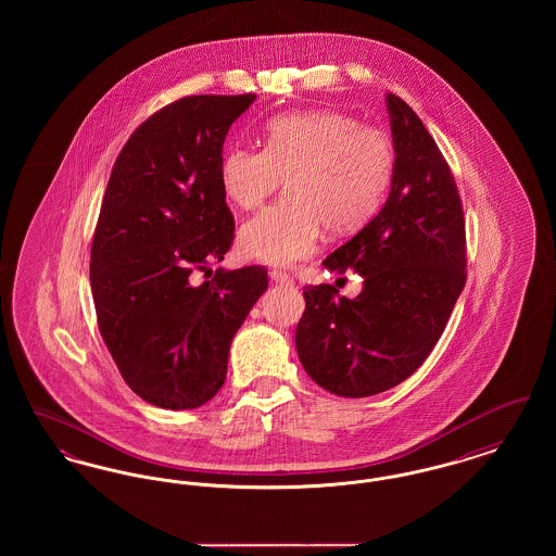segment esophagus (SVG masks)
<instances>
[{
  "label": "esophagus",
  "mask_w": 556,
  "mask_h": 556,
  "mask_svg": "<svg viewBox=\"0 0 556 556\" xmlns=\"http://www.w3.org/2000/svg\"><path fill=\"white\" fill-rule=\"evenodd\" d=\"M268 277H270V281H275V283H291L290 275L283 273V270H279V268H270V270H268Z\"/></svg>",
  "instance_id": "obj_1"
}]
</instances>
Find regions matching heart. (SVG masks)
Segmentation results:
<instances>
[{"mask_svg": "<svg viewBox=\"0 0 556 556\" xmlns=\"http://www.w3.org/2000/svg\"><path fill=\"white\" fill-rule=\"evenodd\" d=\"M265 150L231 148L220 160L225 195L256 211L281 187L288 193L239 231V252L290 266L315 254L323 227L344 236L377 208L392 177V143L381 129L338 110L281 114L266 123Z\"/></svg>", "mask_w": 556, "mask_h": 556, "instance_id": "obj_1", "label": "heart"}]
</instances>
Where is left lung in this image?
I'll use <instances>...</instances> for the list:
<instances>
[{"label": "left lung", "instance_id": "8db88e82", "mask_svg": "<svg viewBox=\"0 0 556 556\" xmlns=\"http://www.w3.org/2000/svg\"><path fill=\"white\" fill-rule=\"evenodd\" d=\"M392 189L369 223L323 265L354 268L365 288L350 300L306 286L295 329L302 367L336 396H375L424 365L467 281L465 216L448 162L415 110L386 96Z\"/></svg>", "mask_w": 556, "mask_h": 556}]
</instances>
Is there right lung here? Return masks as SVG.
I'll return each instance as SVG.
<instances>
[{
  "mask_svg": "<svg viewBox=\"0 0 556 556\" xmlns=\"http://www.w3.org/2000/svg\"><path fill=\"white\" fill-rule=\"evenodd\" d=\"M254 100L187 96L160 108L110 173L89 266L98 327L127 386L160 408L216 396L233 336L268 288L265 266L218 268L193 283L233 243L223 143Z\"/></svg>",
  "mask_w": 556,
  "mask_h": 556,
  "instance_id": "add662e5",
  "label": "right lung"
}]
</instances>
